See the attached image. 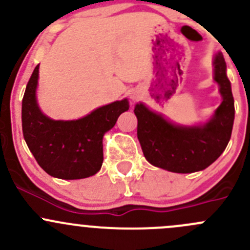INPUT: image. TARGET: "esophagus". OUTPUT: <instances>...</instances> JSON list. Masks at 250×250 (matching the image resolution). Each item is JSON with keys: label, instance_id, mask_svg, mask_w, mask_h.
I'll list each match as a JSON object with an SVG mask.
<instances>
[{"label": "esophagus", "instance_id": "34e87169", "mask_svg": "<svg viewBox=\"0 0 250 250\" xmlns=\"http://www.w3.org/2000/svg\"><path fill=\"white\" fill-rule=\"evenodd\" d=\"M132 99H133V100H137V99H138V95H137V94H133V95H132Z\"/></svg>", "mask_w": 250, "mask_h": 250}]
</instances>
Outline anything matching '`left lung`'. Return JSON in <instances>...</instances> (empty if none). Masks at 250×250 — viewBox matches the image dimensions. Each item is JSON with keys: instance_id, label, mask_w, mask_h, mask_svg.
Returning a JSON list of instances; mask_svg holds the SVG:
<instances>
[{"instance_id": "left-lung-1", "label": "left lung", "mask_w": 250, "mask_h": 250, "mask_svg": "<svg viewBox=\"0 0 250 250\" xmlns=\"http://www.w3.org/2000/svg\"><path fill=\"white\" fill-rule=\"evenodd\" d=\"M214 80L220 87L223 103L203 125H176L141 103L135 105L138 139L151 165L174 173H193L206 169L224 152L232 133L234 105L220 52L214 58Z\"/></svg>"}]
</instances>
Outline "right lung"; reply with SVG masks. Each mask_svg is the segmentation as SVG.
Wrapping results in <instances>:
<instances>
[{"instance_id": "1", "label": "right lung", "mask_w": 250, "mask_h": 250, "mask_svg": "<svg viewBox=\"0 0 250 250\" xmlns=\"http://www.w3.org/2000/svg\"><path fill=\"white\" fill-rule=\"evenodd\" d=\"M39 66L35 67L21 105L22 134L40 167L54 178L74 180L94 175L102 168L103 137L118 116L129 109L127 99L99 107L75 121H54L36 102Z\"/></svg>"}]
</instances>
